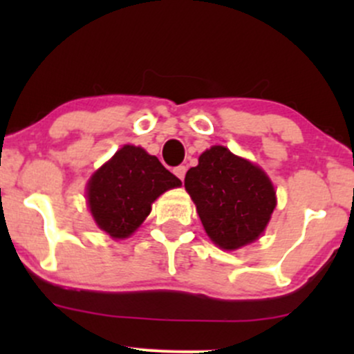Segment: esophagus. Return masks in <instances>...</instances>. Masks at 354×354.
Here are the masks:
<instances>
[{
	"label": "esophagus",
	"mask_w": 354,
	"mask_h": 354,
	"mask_svg": "<svg viewBox=\"0 0 354 354\" xmlns=\"http://www.w3.org/2000/svg\"><path fill=\"white\" fill-rule=\"evenodd\" d=\"M174 174H176V176L180 178L181 181L185 180V176H186V166H176V168H174Z\"/></svg>",
	"instance_id": "obj_1"
}]
</instances>
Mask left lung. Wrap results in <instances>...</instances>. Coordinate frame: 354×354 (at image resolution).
<instances>
[{
	"instance_id": "8db88e82",
	"label": "left lung",
	"mask_w": 354,
	"mask_h": 354,
	"mask_svg": "<svg viewBox=\"0 0 354 354\" xmlns=\"http://www.w3.org/2000/svg\"><path fill=\"white\" fill-rule=\"evenodd\" d=\"M185 188L208 233L221 250L233 251L261 236L276 208L268 174L225 146H211L188 169Z\"/></svg>"
}]
</instances>
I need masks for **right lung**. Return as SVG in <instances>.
I'll list each match as a JSON object with an SVG mask.
<instances>
[{
    "label": "right lung",
    "instance_id": "add662e5",
    "mask_svg": "<svg viewBox=\"0 0 354 354\" xmlns=\"http://www.w3.org/2000/svg\"><path fill=\"white\" fill-rule=\"evenodd\" d=\"M180 185L156 156L124 145L88 181V206L100 230L123 239L145 221L160 194Z\"/></svg>",
    "mask_w": 354,
    "mask_h": 354
}]
</instances>
